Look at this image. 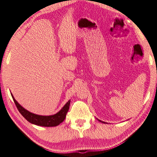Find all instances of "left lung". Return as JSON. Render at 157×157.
<instances>
[{
    "mask_svg": "<svg viewBox=\"0 0 157 157\" xmlns=\"http://www.w3.org/2000/svg\"><path fill=\"white\" fill-rule=\"evenodd\" d=\"M98 119V121H99L100 122H101V123H103V124H107V123H106V122H104V121H101V120H99V119Z\"/></svg>",
    "mask_w": 157,
    "mask_h": 157,
    "instance_id": "obj_1",
    "label": "left lung"
}]
</instances>
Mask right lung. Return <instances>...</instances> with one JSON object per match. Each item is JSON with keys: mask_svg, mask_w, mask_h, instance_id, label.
Instances as JSON below:
<instances>
[{"mask_svg": "<svg viewBox=\"0 0 157 157\" xmlns=\"http://www.w3.org/2000/svg\"><path fill=\"white\" fill-rule=\"evenodd\" d=\"M11 97L13 99L14 103L18 108V110L21 115L27 119V120L30 122L31 124L36 125L39 126H44V127H54L57 126L60 124L62 122H63L66 118L67 114L69 111V106L71 103V100L69 99L66 104L61 108V110L58 111V113L51 115H36L33 113H31L29 111L25 109V108L22 107L18 101H17L14 97L13 96L12 93H11Z\"/></svg>", "mask_w": 157, "mask_h": 157, "instance_id": "add662e5", "label": "right lung"}]
</instances>
